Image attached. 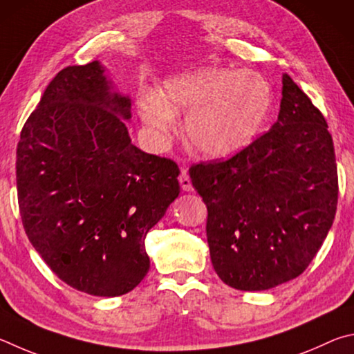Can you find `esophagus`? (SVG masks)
Listing matches in <instances>:
<instances>
[{"mask_svg": "<svg viewBox=\"0 0 354 354\" xmlns=\"http://www.w3.org/2000/svg\"><path fill=\"white\" fill-rule=\"evenodd\" d=\"M178 182H180L183 191H193V183H191V178L188 176L187 167H182L180 177H178Z\"/></svg>", "mask_w": 354, "mask_h": 354, "instance_id": "1", "label": "esophagus"}]
</instances>
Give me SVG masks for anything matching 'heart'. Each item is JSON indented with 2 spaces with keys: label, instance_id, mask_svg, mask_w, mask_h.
<instances>
[{
  "label": "heart",
  "instance_id": "1",
  "mask_svg": "<svg viewBox=\"0 0 354 354\" xmlns=\"http://www.w3.org/2000/svg\"><path fill=\"white\" fill-rule=\"evenodd\" d=\"M270 102V85L259 73L207 68L166 80L158 97L138 104V113L157 135L172 132L176 115L187 116L191 147L207 158L224 160L252 145Z\"/></svg>",
  "mask_w": 354,
  "mask_h": 354
}]
</instances>
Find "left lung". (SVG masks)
I'll use <instances>...</instances> for the list:
<instances>
[{
	"instance_id": "1",
	"label": "left lung",
	"mask_w": 354,
	"mask_h": 354,
	"mask_svg": "<svg viewBox=\"0 0 354 354\" xmlns=\"http://www.w3.org/2000/svg\"><path fill=\"white\" fill-rule=\"evenodd\" d=\"M278 120L243 152L199 163L189 177L208 209L216 274L239 290H266L303 274L337 208L328 124L288 74Z\"/></svg>"
}]
</instances>
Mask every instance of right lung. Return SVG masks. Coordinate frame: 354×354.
Segmentation results:
<instances>
[{
	"mask_svg": "<svg viewBox=\"0 0 354 354\" xmlns=\"http://www.w3.org/2000/svg\"><path fill=\"white\" fill-rule=\"evenodd\" d=\"M104 71L95 60L49 82L20 133L17 189L49 269L80 292L116 297L146 277V234L180 193V171L132 145V104Z\"/></svg>",
	"mask_w": 354,
	"mask_h": 354,
	"instance_id": "right-lung-1",
	"label": "right lung"
}]
</instances>
